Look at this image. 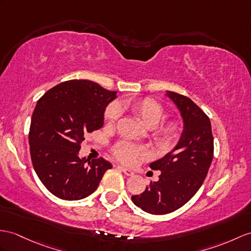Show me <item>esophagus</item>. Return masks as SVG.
Instances as JSON below:
<instances>
[{
	"mask_svg": "<svg viewBox=\"0 0 251 251\" xmlns=\"http://www.w3.org/2000/svg\"><path fill=\"white\" fill-rule=\"evenodd\" d=\"M118 168L121 170L122 173H124L126 176H134V173L132 172L131 169H127V168H125V167H122V166H118Z\"/></svg>",
	"mask_w": 251,
	"mask_h": 251,
	"instance_id": "esophagus-1",
	"label": "esophagus"
}]
</instances>
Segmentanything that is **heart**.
I'll return each mask as SVG.
<instances>
[{"label": "heart", "instance_id": "b5f03b06", "mask_svg": "<svg viewBox=\"0 0 251 251\" xmlns=\"http://www.w3.org/2000/svg\"><path fill=\"white\" fill-rule=\"evenodd\" d=\"M119 108L126 109L131 114L148 127L153 129L152 138L156 147L162 151H167L175 145L179 135L178 126L173 122L157 126L163 120L165 113L163 107L154 100L145 98V99H137L120 103L117 105H111L106 108L104 117L109 124H113L119 117ZM114 154L119 161L126 165H131L135 162L138 156H144L146 151L142 147L131 145L127 143H119L115 146Z\"/></svg>", "mask_w": 251, "mask_h": 251}]
</instances>
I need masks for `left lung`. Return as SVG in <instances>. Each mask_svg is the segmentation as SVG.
<instances>
[{"mask_svg":"<svg viewBox=\"0 0 251 251\" xmlns=\"http://www.w3.org/2000/svg\"><path fill=\"white\" fill-rule=\"evenodd\" d=\"M165 95L180 112L181 136L172 151L150 164L151 169L161 172L158 181L132 196L134 204L153 215L172 213L193 198L209 172L214 152L209 117L189 98L168 90Z\"/></svg>","mask_w":251,"mask_h":251,"instance_id":"1","label":"left lung"}]
</instances>
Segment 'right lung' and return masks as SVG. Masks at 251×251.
Masks as SVG:
<instances>
[{
  "label": "right lung",
  "instance_id": "obj_1",
  "mask_svg": "<svg viewBox=\"0 0 251 251\" xmlns=\"http://www.w3.org/2000/svg\"><path fill=\"white\" fill-rule=\"evenodd\" d=\"M117 98L88 79H71L48 90L38 100L30 121L32 163L47 189L63 200L93 194L112 164L104 158L87 163L78 152L85 136L104 124L106 106Z\"/></svg>",
  "mask_w": 251,
  "mask_h": 251
}]
</instances>
